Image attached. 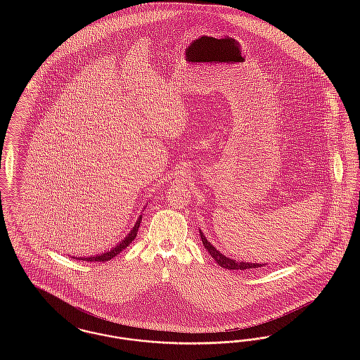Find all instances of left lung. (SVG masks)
<instances>
[{"label":"left lung","instance_id":"left-lung-1","mask_svg":"<svg viewBox=\"0 0 360 360\" xmlns=\"http://www.w3.org/2000/svg\"><path fill=\"white\" fill-rule=\"evenodd\" d=\"M200 235H201V240H202V244H204L206 251L210 254V257H213L219 263V266H221L223 269H228V270H248V269H260V267L266 266L263 263H248V262H240V260H235V259L225 257L214 245H212L207 241L205 235L202 233L201 229H200Z\"/></svg>","mask_w":360,"mask_h":360}]
</instances>
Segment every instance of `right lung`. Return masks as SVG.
Instances as JSON below:
<instances>
[{
  "instance_id": "1",
  "label": "right lung",
  "mask_w": 360,
  "mask_h": 360,
  "mask_svg": "<svg viewBox=\"0 0 360 360\" xmlns=\"http://www.w3.org/2000/svg\"><path fill=\"white\" fill-rule=\"evenodd\" d=\"M140 221H141V216H139V219H137L136 223L134 225V228L131 229V232H129L124 239L121 240L120 243H119L116 247H113L112 250L105 251V252H103V254H98V255H90V257H72V259L87 260V262H106V260H110L112 257H117V255L120 254L121 251H124V250H125V248L132 243V240L136 238Z\"/></svg>"
}]
</instances>
